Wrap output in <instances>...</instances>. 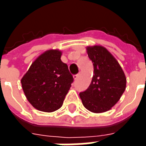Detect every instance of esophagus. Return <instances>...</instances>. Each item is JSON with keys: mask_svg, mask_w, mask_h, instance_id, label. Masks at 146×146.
<instances>
[{"mask_svg": "<svg viewBox=\"0 0 146 146\" xmlns=\"http://www.w3.org/2000/svg\"><path fill=\"white\" fill-rule=\"evenodd\" d=\"M80 75V73H78V74H76V75H73V79L74 80H77L78 79V77Z\"/></svg>", "mask_w": 146, "mask_h": 146, "instance_id": "esophagus-1", "label": "esophagus"}]
</instances>
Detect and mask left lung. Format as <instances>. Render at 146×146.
<instances>
[{
  "label": "left lung",
  "mask_w": 146,
  "mask_h": 146,
  "mask_svg": "<svg viewBox=\"0 0 146 146\" xmlns=\"http://www.w3.org/2000/svg\"><path fill=\"white\" fill-rule=\"evenodd\" d=\"M86 50L94 73L89 88L80 93V98L89 111L105 113L117 103L125 91V74L118 61L103 46H88Z\"/></svg>",
  "instance_id": "1"
}]
</instances>
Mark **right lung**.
<instances>
[{
	"mask_svg": "<svg viewBox=\"0 0 146 146\" xmlns=\"http://www.w3.org/2000/svg\"><path fill=\"white\" fill-rule=\"evenodd\" d=\"M62 51L50 49L39 55L21 79L27 100L39 111L51 113L62 107L73 81Z\"/></svg>",
	"mask_w": 146,
	"mask_h": 146,
	"instance_id": "add662e5",
	"label": "right lung"
}]
</instances>
